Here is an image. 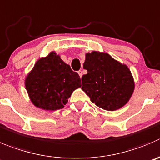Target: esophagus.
Returning a JSON list of instances; mask_svg holds the SVG:
<instances>
[{"instance_id": "esophagus-1", "label": "esophagus", "mask_w": 160, "mask_h": 160, "mask_svg": "<svg viewBox=\"0 0 160 160\" xmlns=\"http://www.w3.org/2000/svg\"><path fill=\"white\" fill-rule=\"evenodd\" d=\"M78 74H79V76H80V78H82V71H78Z\"/></svg>"}]
</instances>
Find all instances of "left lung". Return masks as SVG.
I'll return each instance as SVG.
<instances>
[{
	"mask_svg": "<svg viewBox=\"0 0 160 160\" xmlns=\"http://www.w3.org/2000/svg\"><path fill=\"white\" fill-rule=\"evenodd\" d=\"M83 68L88 72L82 77V89L99 108L115 111L130 100L134 82L126 65L107 53L92 52L86 55Z\"/></svg>",
	"mask_w": 160,
	"mask_h": 160,
	"instance_id": "8db88e82",
	"label": "left lung"
}]
</instances>
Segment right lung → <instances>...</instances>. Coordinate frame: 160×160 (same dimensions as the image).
<instances>
[{
	"label": "right lung",
	"mask_w": 160,
	"mask_h": 160,
	"mask_svg": "<svg viewBox=\"0 0 160 160\" xmlns=\"http://www.w3.org/2000/svg\"><path fill=\"white\" fill-rule=\"evenodd\" d=\"M81 79L54 52L37 61L26 78V88L33 104L45 110L61 109Z\"/></svg>",
	"instance_id": "add662e5"
}]
</instances>
